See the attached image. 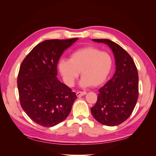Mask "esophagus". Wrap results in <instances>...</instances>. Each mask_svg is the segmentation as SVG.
Segmentation results:
<instances>
[{
  "label": "esophagus",
  "instance_id": "1",
  "mask_svg": "<svg viewBox=\"0 0 156 156\" xmlns=\"http://www.w3.org/2000/svg\"><path fill=\"white\" fill-rule=\"evenodd\" d=\"M87 94L86 92H82V91H79L76 93V95L77 97H80V96H83L84 95H85Z\"/></svg>",
  "mask_w": 156,
  "mask_h": 156
}]
</instances>
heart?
Listing matches in <instances>:
<instances>
[{"label": "heart", "mask_w": 156, "mask_h": 156, "mask_svg": "<svg viewBox=\"0 0 156 156\" xmlns=\"http://www.w3.org/2000/svg\"><path fill=\"white\" fill-rule=\"evenodd\" d=\"M112 67L111 55L94 46L79 48L70 55L69 59L60 60L58 69L68 86H72L79 72L83 87H96L104 83Z\"/></svg>", "instance_id": "heart-1"}]
</instances>
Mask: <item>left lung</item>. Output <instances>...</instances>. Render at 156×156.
I'll use <instances>...</instances> for the list:
<instances>
[{"mask_svg": "<svg viewBox=\"0 0 156 156\" xmlns=\"http://www.w3.org/2000/svg\"><path fill=\"white\" fill-rule=\"evenodd\" d=\"M92 40L110 47L115 55L116 72L112 79L99 89L97 102L91 108V112L103 125H119L130 116L137 101V68L131 56L119 44L107 39Z\"/></svg>", "mask_w": 156, "mask_h": 156, "instance_id": "1", "label": "left lung"}]
</instances>
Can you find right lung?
Returning <instances> with one entry per match:
<instances>
[{"label": "right lung", "mask_w": 156, "mask_h": 156, "mask_svg": "<svg viewBox=\"0 0 156 156\" xmlns=\"http://www.w3.org/2000/svg\"><path fill=\"white\" fill-rule=\"evenodd\" d=\"M78 38L47 40L23 60L17 76L20 104L30 119L50 127L64 121L77 96L58 79L57 64L65 49Z\"/></svg>", "instance_id": "right-lung-1"}]
</instances>
